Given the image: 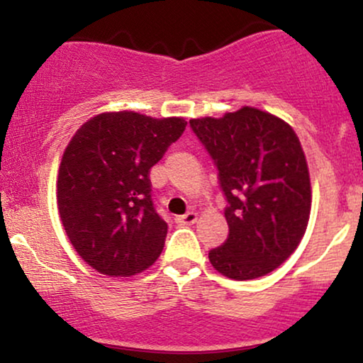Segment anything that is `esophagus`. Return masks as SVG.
Masks as SVG:
<instances>
[{"mask_svg": "<svg viewBox=\"0 0 363 363\" xmlns=\"http://www.w3.org/2000/svg\"><path fill=\"white\" fill-rule=\"evenodd\" d=\"M196 220H198V215H196L194 211H189V213H186V215H182V216H177L176 223L177 225H193Z\"/></svg>", "mask_w": 363, "mask_h": 363, "instance_id": "esophagus-1", "label": "esophagus"}]
</instances>
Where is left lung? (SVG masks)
Listing matches in <instances>:
<instances>
[{
    "label": "left lung",
    "instance_id": "1",
    "mask_svg": "<svg viewBox=\"0 0 363 363\" xmlns=\"http://www.w3.org/2000/svg\"><path fill=\"white\" fill-rule=\"evenodd\" d=\"M189 126L218 169L227 199L225 242L208 252L232 280L264 277L301 244L311 215V179L297 135L254 107Z\"/></svg>",
    "mask_w": 363,
    "mask_h": 363
}]
</instances>
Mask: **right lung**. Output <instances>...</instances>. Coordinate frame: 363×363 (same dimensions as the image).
Listing matches in <instances>:
<instances>
[{"label":"right lung","mask_w":363,"mask_h":363,"mask_svg":"<svg viewBox=\"0 0 363 363\" xmlns=\"http://www.w3.org/2000/svg\"><path fill=\"white\" fill-rule=\"evenodd\" d=\"M181 118L99 114L74 133L57 176V208L73 247L99 273L131 277L164 249L167 223L152 199L150 169L186 129Z\"/></svg>","instance_id":"1"}]
</instances>
